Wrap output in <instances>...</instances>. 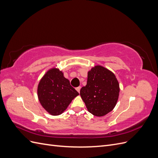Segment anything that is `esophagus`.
<instances>
[{"instance_id": "34e87169", "label": "esophagus", "mask_w": 158, "mask_h": 158, "mask_svg": "<svg viewBox=\"0 0 158 158\" xmlns=\"http://www.w3.org/2000/svg\"><path fill=\"white\" fill-rule=\"evenodd\" d=\"M80 87H78V88H76V91H77V92H78V93H80Z\"/></svg>"}]
</instances>
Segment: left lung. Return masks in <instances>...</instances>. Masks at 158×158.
I'll use <instances>...</instances> for the list:
<instances>
[{
  "mask_svg": "<svg viewBox=\"0 0 158 158\" xmlns=\"http://www.w3.org/2000/svg\"><path fill=\"white\" fill-rule=\"evenodd\" d=\"M119 92V84L114 73L97 65L88 71L87 84L81 88L80 94L90 113L103 117L115 107Z\"/></svg>",
  "mask_w": 158,
  "mask_h": 158,
  "instance_id": "obj_1",
  "label": "left lung"
}]
</instances>
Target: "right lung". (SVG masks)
<instances>
[{"label": "right lung", "mask_w": 158, "mask_h": 158, "mask_svg": "<svg viewBox=\"0 0 158 158\" xmlns=\"http://www.w3.org/2000/svg\"><path fill=\"white\" fill-rule=\"evenodd\" d=\"M79 95L64 78L63 72L53 67L46 72L37 86L39 101L47 112L56 116L67 109L73 99Z\"/></svg>", "instance_id": "right-lung-1"}]
</instances>
